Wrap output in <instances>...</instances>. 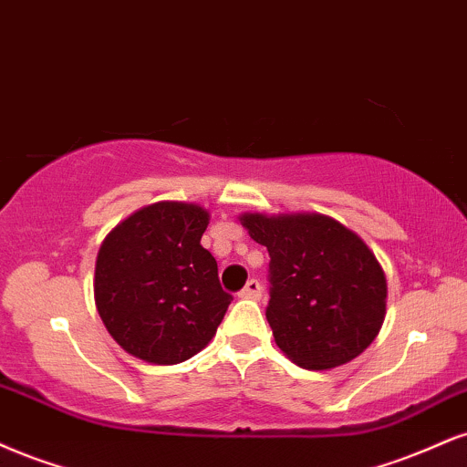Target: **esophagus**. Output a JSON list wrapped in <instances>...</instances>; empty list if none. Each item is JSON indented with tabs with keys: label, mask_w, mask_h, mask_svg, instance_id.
Here are the masks:
<instances>
[{
	"label": "esophagus",
	"mask_w": 467,
	"mask_h": 467,
	"mask_svg": "<svg viewBox=\"0 0 467 467\" xmlns=\"http://www.w3.org/2000/svg\"><path fill=\"white\" fill-rule=\"evenodd\" d=\"M261 294H263V287H261V283H258V280H248V283H245V287L239 291V296L241 297H245V300H258V297H261Z\"/></svg>",
	"instance_id": "34e87169"
}]
</instances>
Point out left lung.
I'll return each instance as SVG.
<instances>
[{"instance_id":"8db88e82","label":"left lung","mask_w":467,"mask_h":467,"mask_svg":"<svg viewBox=\"0 0 467 467\" xmlns=\"http://www.w3.org/2000/svg\"><path fill=\"white\" fill-rule=\"evenodd\" d=\"M239 222L272 258L265 316L280 350L305 369L361 355L387 311V278L368 244L319 213H244Z\"/></svg>"}]
</instances>
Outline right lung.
<instances>
[{
  "label": "right lung",
  "mask_w": 467,
  "mask_h": 467,
  "mask_svg": "<svg viewBox=\"0 0 467 467\" xmlns=\"http://www.w3.org/2000/svg\"><path fill=\"white\" fill-rule=\"evenodd\" d=\"M209 219L193 202H156L106 234L95 261V306L128 355L176 365L215 337L233 296L200 244Z\"/></svg>",
  "instance_id": "1"
}]
</instances>
